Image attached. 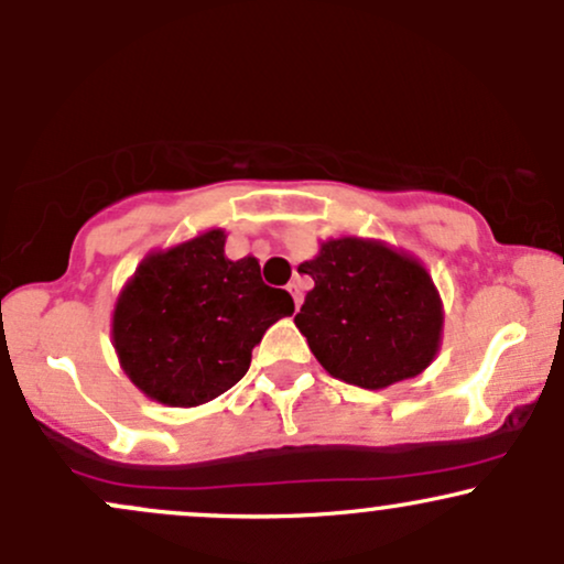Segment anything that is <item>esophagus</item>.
<instances>
[{
	"instance_id": "1",
	"label": "esophagus",
	"mask_w": 564,
	"mask_h": 564,
	"mask_svg": "<svg viewBox=\"0 0 564 564\" xmlns=\"http://www.w3.org/2000/svg\"><path fill=\"white\" fill-rule=\"evenodd\" d=\"M289 294L294 296V304H296V310L302 307V289H300V283H289Z\"/></svg>"
}]
</instances>
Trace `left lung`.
Segmentation results:
<instances>
[{"instance_id": "obj_1", "label": "left lung", "mask_w": 564, "mask_h": 564, "mask_svg": "<svg viewBox=\"0 0 564 564\" xmlns=\"http://www.w3.org/2000/svg\"><path fill=\"white\" fill-rule=\"evenodd\" d=\"M300 273L315 286L294 323L334 379L384 390L435 360L443 302L411 254L368 238H332Z\"/></svg>"}]
</instances>
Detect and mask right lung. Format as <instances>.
<instances>
[{"mask_svg": "<svg viewBox=\"0 0 564 564\" xmlns=\"http://www.w3.org/2000/svg\"><path fill=\"white\" fill-rule=\"evenodd\" d=\"M294 313L289 291L262 281L254 257L228 260L225 230L153 251L121 289L113 347L132 384L156 403H209L243 379L251 349Z\"/></svg>", "mask_w": 564, "mask_h": 564, "instance_id": "add662e5", "label": "right lung"}]
</instances>
